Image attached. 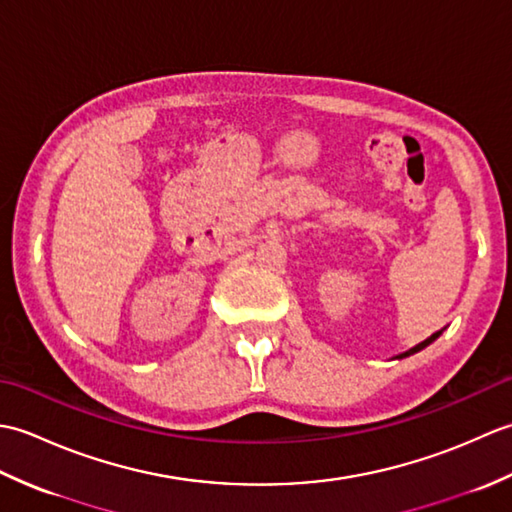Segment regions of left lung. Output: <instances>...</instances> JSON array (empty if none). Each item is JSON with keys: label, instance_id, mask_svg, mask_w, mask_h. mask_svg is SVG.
<instances>
[{"label": "left lung", "instance_id": "8db88e82", "mask_svg": "<svg viewBox=\"0 0 512 512\" xmlns=\"http://www.w3.org/2000/svg\"><path fill=\"white\" fill-rule=\"evenodd\" d=\"M442 332H436V334H431L429 336V339L427 341H422V343H418L416 347H411V350L409 352H405V354H400V358H405V356H411V354H416V352H420V350H424V347H427L429 343H433V341H436L438 339V336H440Z\"/></svg>", "mask_w": 512, "mask_h": 512}]
</instances>
